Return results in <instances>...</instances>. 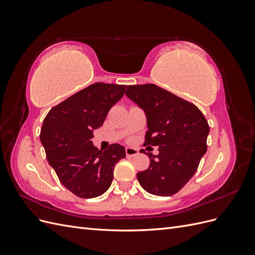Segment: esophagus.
Returning a JSON list of instances; mask_svg holds the SVG:
<instances>
[{
	"instance_id": "esophagus-1",
	"label": "esophagus",
	"mask_w": 255,
	"mask_h": 255,
	"mask_svg": "<svg viewBox=\"0 0 255 255\" xmlns=\"http://www.w3.org/2000/svg\"><path fill=\"white\" fill-rule=\"evenodd\" d=\"M126 153H127V156L128 157H133L138 154V150L135 148H130V146H128L126 148Z\"/></svg>"
}]
</instances>
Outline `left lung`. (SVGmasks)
Wrapping results in <instances>:
<instances>
[{
	"mask_svg": "<svg viewBox=\"0 0 255 255\" xmlns=\"http://www.w3.org/2000/svg\"><path fill=\"white\" fill-rule=\"evenodd\" d=\"M126 96L146 118L144 144L158 146L149 153L150 165L137 173L140 186L154 196L176 194L196 173L206 152L208 123L198 107L154 84L129 85Z\"/></svg>",
	"mask_w": 255,
	"mask_h": 255,
	"instance_id": "1",
	"label": "left lung"
}]
</instances>
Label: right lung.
Wrapping results in <instances>:
<instances>
[{
	"instance_id": "obj_1",
	"label": "right lung",
	"mask_w": 255,
	"mask_h": 255,
	"mask_svg": "<svg viewBox=\"0 0 255 255\" xmlns=\"http://www.w3.org/2000/svg\"><path fill=\"white\" fill-rule=\"evenodd\" d=\"M125 90L126 85L95 83L54 106L43 120L40 141L49 165L60 183L80 198L103 195L113 182L116 164L126 157L119 143L100 151L91 140Z\"/></svg>"
}]
</instances>
